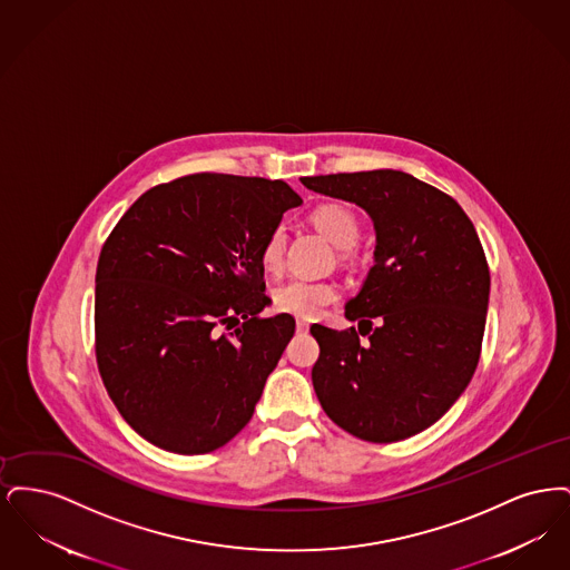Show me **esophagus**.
I'll return each mask as SVG.
<instances>
[{"instance_id":"obj_1","label":"esophagus","mask_w":570,"mask_h":570,"mask_svg":"<svg viewBox=\"0 0 570 570\" xmlns=\"http://www.w3.org/2000/svg\"><path fill=\"white\" fill-rule=\"evenodd\" d=\"M307 328H309V323H307V321H303V318H298V321H297L298 333H307Z\"/></svg>"}]
</instances>
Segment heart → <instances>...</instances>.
Listing matches in <instances>:
<instances>
[{
	"instance_id": "b5f03b06",
	"label": "heart",
	"mask_w": 570,
	"mask_h": 570,
	"mask_svg": "<svg viewBox=\"0 0 570 570\" xmlns=\"http://www.w3.org/2000/svg\"><path fill=\"white\" fill-rule=\"evenodd\" d=\"M314 226L331 244L342 252H351L358 244L361 224L351 209L342 205H323L312 214ZM286 252V228L284 224L273 226L261 249V263L265 272L277 273L284 265ZM337 301V288L328 282L314 279H288L273 291V305L277 312L293 314L298 318H314L326 305Z\"/></svg>"
}]
</instances>
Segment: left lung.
<instances>
[{
  "label": "left lung",
  "instance_id": "8db88e82",
  "mask_svg": "<svg viewBox=\"0 0 570 570\" xmlns=\"http://www.w3.org/2000/svg\"><path fill=\"white\" fill-rule=\"evenodd\" d=\"M307 190L358 205L374 222V267L346 318L312 325V382L326 416L367 442L419 434L460 400L479 365L489 267L470 217L444 191L402 170L303 177ZM376 317L380 325L371 326ZM362 326V327H363Z\"/></svg>",
  "mask_w": 570,
  "mask_h": 570
}]
</instances>
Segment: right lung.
I'll use <instances>...</instances> for the list:
<instances>
[{"instance_id": "right-lung-1", "label": "right lung", "mask_w": 570, "mask_h": 570, "mask_svg": "<svg viewBox=\"0 0 570 570\" xmlns=\"http://www.w3.org/2000/svg\"><path fill=\"white\" fill-rule=\"evenodd\" d=\"M297 191L198 173L145 191L96 269V358L112 404L147 442L216 451L247 425L295 318L258 314L261 249Z\"/></svg>"}]
</instances>
